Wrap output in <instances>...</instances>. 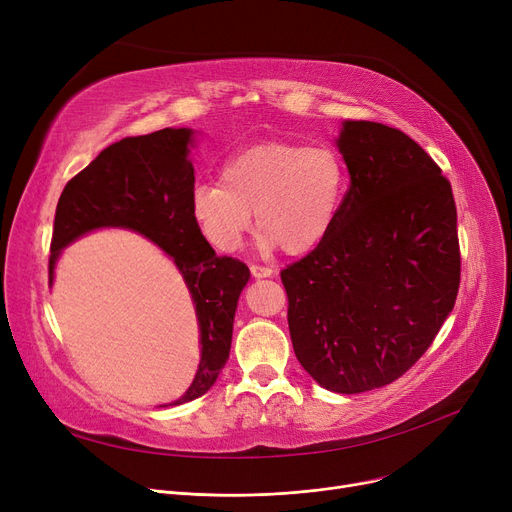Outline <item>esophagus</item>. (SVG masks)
I'll use <instances>...</instances> for the list:
<instances>
[{"instance_id":"obj_1","label":"esophagus","mask_w":512,"mask_h":512,"mask_svg":"<svg viewBox=\"0 0 512 512\" xmlns=\"http://www.w3.org/2000/svg\"><path fill=\"white\" fill-rule=\"evenodd\" d=\"M251 274L253 278H270L274 274V270L270 265H259V263H253L251 265Z\"/></svg>"}]
</instances>
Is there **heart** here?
<instances>
[{"instance_id":"heart-1","label":"heart","mask_w":512,"mask_h":512,"mask_svg":"<svg viewBox=\"0 0 512 512\" xmlns=\"http://www.w3.org/2000/svg\"><path fill=\"white\" fill-rule=\"evenodd\" d=\"M348 186L330 145L263 143L228 159L222 182H199L191 213L213 249L234 253L257 220L259 245L301 255L332 230Z\"/></svg>"}]
</instances>
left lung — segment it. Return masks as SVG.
I'll use <instances>...</instances> for the list:
<instances>
[{
	"label": "left lung",
	"mask_w": 512,
	"mask_h": 512,
	"mask_svg": "<svg viewBox=\"0 0 512 512\" xmlns=\"http://www.w3.org/2000/svg\"><path fill=\"white\" fill-rule=\"evenodd\" d=\"M351 186L319 245L280 272L294 355L326 390L405 375L438 336L461 284L452 188L411 137L344 122Z\"/></svg>",
	"instance_id": "left-lung-1"
}]
</instances>
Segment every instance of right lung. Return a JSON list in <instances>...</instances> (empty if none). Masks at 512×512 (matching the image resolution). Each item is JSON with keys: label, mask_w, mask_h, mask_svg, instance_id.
Masks as SVG:
<instances>
[{"label": "right lung", "mask_w": 512, "mask_h": 512, "mask_svg": "<svg viewBox=\"0 0 512 512\" xmlns=\"http://www.w3.org/2000/svg\"><path fill=\"white\" fill-rule=\"evenodd\" d=\"M188 128H164L105 147L60 195L53 220L49 284L60 251L103 226L130 228L164 249L191 290L201 328V363L191 388L172 405L203 396L228 361L234 311L249 267L215 255L191 213L195 170Z\"/></svg>", "instance_id": "1"}]
</instances>
